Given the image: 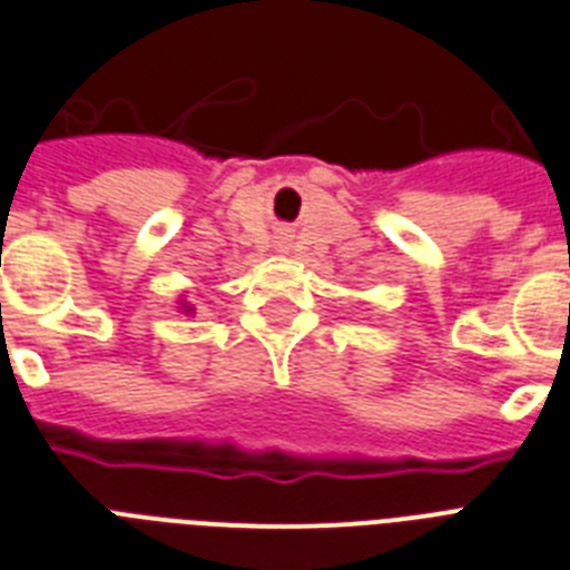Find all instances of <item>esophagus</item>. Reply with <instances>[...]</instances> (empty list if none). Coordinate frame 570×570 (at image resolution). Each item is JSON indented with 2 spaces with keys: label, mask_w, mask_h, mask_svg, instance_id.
<instances>
[{
  "label": "esophagus",
  "mask_w": 570,
  "mask_h": 570,
  "mask_svg": "<svg viewBox=\"0 0 570 570\" xmlns=\"http://www.w3.org/2000/svg\"><path fill=\"white\" fill-rule=\"evenodd\" d=\"M279 247H285V242H279Z\"/></svg>",
  "instance_id": "1"
}]
</instances>
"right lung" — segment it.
<instances>
[{"instance_id":"1","label":"right lung","mask_w":570,"mask_h":570,"mask_svg":"<svg viewBox=\"0 0 570 570\" xmlns=\"http://www.w3.org/2000/svg\"><path fill=\"white\" fill-rule=\"evenodd\" d=\"M183 312H191V308H189V305H183Z\"/></svg>"}]
</instances>
